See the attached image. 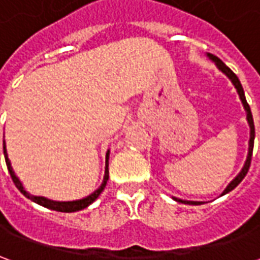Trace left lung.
Returning <instances> with one entry per match:
<instances>
[{
    "label": "left lung",
    "instance_id": "obj_1",
    "mask_svg": "<svg viewBox=\"0 0 260 260\" xmlns=\"http://www.w3.org/2000/svg\"><path fill=\"white\" fill-rule=\"evenodd\" d=\"M207 58L212 59L214 65L217 67L218 71H221L230 80H231V83L234 85V87L237 89V93H238V96L241 99V103H242V106H244V110H245L246 113V121H248V125H249V142H248V156H246L245 163H244V167L241 169V171L238 173V175L235 177L234 180L230 182L227 188L224 189L223 193L221 195H225V193H229L230 191H233L235 186L240 184L241 181L244 180V177L248 173V170H249V166H251V158H252V150H253V139H255V125H253V118H252V113H251V108H249V104L246 103L245 99V93H244V89H242V85H241L240 79L237 78V75L231 71V69L227 67V65L224 64L223 61L220 58H217L216 55H213V54L207 53ZM177 202H181V203H189V205H199L202 202H193V201H182V199H178V198H174Z\"/></svg>",
    "mask_w": 260,
    "mask_h": 260
}]
</instances>
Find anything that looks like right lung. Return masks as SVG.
<instances>
[{
	"mask_svg": "<svg viewBox=\"0 0 260 260\" xmlns=\"http://www.w3.org/2000/svg\"><path fill=\"white\" fill-rule=\"evenodd\" d=\"M4 156H5V161H7V167H8V171L11 177H12V181L15 182V185L16 188L19 189L26 198H29L30 201H33L37 205H40V206L47 207V209H51V210H57V212H65V213H72V212H78V210H82V209H85L89 205H91L93 202L96 201L99 195L102 193L103 189L106 188V184H107L108 180V158H110V150H107V154H106V170H104V178H103L102 185L97 188L96 191L90 193L89 196H86V198H82V199H78V201H68V202H58V201H51V199H48V198H44V196H35L30 195L29 192L26 191L23 184L20 182V180L16 177L15 174L14 169H12V166H11V161H9L8 158V152H7V146H5V141H4Z\"/></svg>",
	"mask_w": 260,
	"mask_h": 260,
	"instance_id": "right-lung-1",
	"label": "right lung"
}]
</instances>
